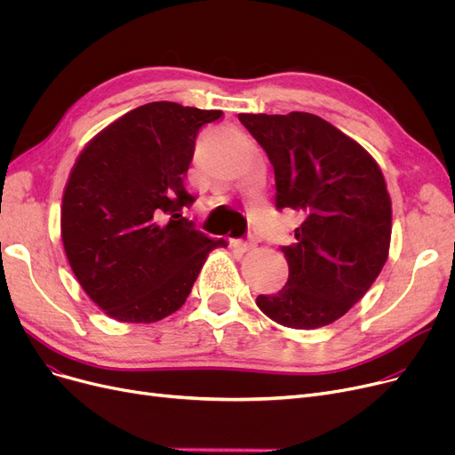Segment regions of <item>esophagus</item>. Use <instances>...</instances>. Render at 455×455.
<instances>
[{
	"instance_id": "esophagus-1",
	"label": "esophagus",
	"mask_w": 455,
	"mask_h": 455,
	"mask_svg": "<svg viewBox=\"0 0 455 455\" xmlns=\"http://www.w3.org/2000/svg\"><path fill=\"white\" fill-rule=\"evenodd\" d=\"M230 247L235 249V251H240V252H247V251L256 247V242L251 240V237H249V240H230Z\"/></svg>"
}]
</instances>
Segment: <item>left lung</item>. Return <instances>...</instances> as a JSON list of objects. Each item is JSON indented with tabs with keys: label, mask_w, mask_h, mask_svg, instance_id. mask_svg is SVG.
Listing matches in <instances>:
<instances>
[{
	"label": "left lung",
	"mask_w": 455,
	"mask_h": 455,
	"mask_svg": "<svg viewBox=\"0 0 455 455\" xmlns=\"http://www.w3.org/2000/svg\"><path fill=\"white\" fill-rule=\"evenodd\" d=\"M275 170L278 210L300 215L282 247L290 276L256 304L275 323L314 330L343 317L384 267L391 197L376 160L350 136L307 114H240Z\"/></svg>",
	"instance_id": "obj_1"
}]
</instances>
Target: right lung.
<instances>
[{
  "mask_svg": "<svg viewBox=\"0 0 455 455\" xmlns=\"http://www.w3.org/2000/svg\"><path fill=\"white\" fill-rule=\"evenodd\" d=\"M223 116L172 101L138 107L95 134L69 173L60 213L69 267L119 323H156L186 302L208 254L227 247L184 218L196 138Z\"/></svg>",
  "mask_w": 455,
  "mask_h": 455,
  "instance_id": "right-lung-1",
  "label": "right lung"
}]
</instances>
